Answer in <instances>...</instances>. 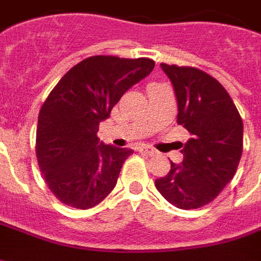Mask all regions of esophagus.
<instances>
[{
  "label": "esophagus",
  "mask_w": 261,
  "mask_h": 261,
  "mask_svg": "<svg viewBox=\"0 0 261 261\" xmlns=\"http://www.w3.org/2000/svg\"><path fill=\"white\" fill-rule=\"evenodd\" d=\"M140 151L148 153V155H151V156H152V155H156V153H158V151H156L155 148L149 147V145H145V147L140 148Z\"/></svg>",
  "instance_id": "esophagus-1"
}]
</instances>
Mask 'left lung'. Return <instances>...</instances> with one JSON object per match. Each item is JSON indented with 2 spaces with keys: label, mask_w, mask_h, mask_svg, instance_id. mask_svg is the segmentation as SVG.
I'll list each match as a JSON object with an SVG mask.
<instances>
[{
  "label": "left lung",
  "mask_w": 261,
  "mask_h": 261,
  "mask_svg": "<svg viewBox=\"0 0 261 261\" xmlns=\"http://www.w3.org/2000/svg\"><path fill=\"white\" fill-rule=\"evenodd\" d=\"M175 89L177 124L192 138L183 162H170L169 173L155 180L158 192L175 207L207 205L235 176L243 149V121L218 81L194 67L161 64Z\"/></svg>",
  "instance_id": "1"
}]
</instances>
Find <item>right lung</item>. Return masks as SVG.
Here are the masks:
<instances>
[{
    "label": "right lung",
    "instance_id": "1",
    "mask_svg": "<svg viewBox=\"0 0 261 261\" xmlns=\"http://www.w3.org/2000/svg\"><path fill=\"white\" fill-rule=\"evenodd\" d=\"M153 67L145 57L93 56L74 65L50 92L37 120L36 156L60 201L88 210L113 190L133 151L99 142V124Z\"/></svg>",
    "mask_w": 261,
    "mask_h": 261
}]
</instances>
